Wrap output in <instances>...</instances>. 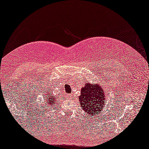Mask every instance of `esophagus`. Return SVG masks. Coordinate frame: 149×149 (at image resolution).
Wrapping results in <instances>:
<instances>
[{
	"label": "esophagus",
	"instance_id": "1",
	"mask_svg": "<svg viewBox=\"0 0 149 149\" xmlns=\"http://www.w3.org/2000/svg\"><path fill=\"white\" fill-rule=\"evenodd\" d=\"M68 95H71V94H68Z\"/></svg>",
	"mask_w": 149,
	"mask_h": 149
}]
</instances>
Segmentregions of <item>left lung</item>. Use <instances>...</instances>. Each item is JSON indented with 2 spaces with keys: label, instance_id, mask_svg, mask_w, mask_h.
<instances>
[{
  "label": "left lung",
  "instance_id": "obj_1",
  "mask_svg": "<svg viewBox=\"0 0 149 149\" xmlns=\"http://www.w3.org/2000/svg\"><path fill=\"white\" fill-rule=\"evenodd\" d=\"M103 90L99 85H92L89 83L81 89V94L79 97L81 106L91 117L97 115L107 102L104 100L105 94Z\"/></svg>",
  "mask_w": 149,
  "mask_h": 149
}]
</instances>
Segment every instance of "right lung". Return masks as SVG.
Here are the masks:
<instances>
[{"label": "right lung", "mask_w": 149, "mask_h": 149, "mask_svg": "<svg viewBox=\"0 0 149 149\" xmlns=\"http://www.w3.org/2000/svg\"><path fill=\"white\" fill-rule=\"evenodd\" d=\"M49 93H50L49 94ZM54 97H56V96H54ZM44 99H45V100H44L45 101H47V102H45V103H48V104L50 103L51 107H52V106H53V102H56V97H52V93H51V91H49H49H48V95H47V96L45 95ZM47 107H48V106H47Z\"/></svg>", "instance_id": "obj_1"}]
</instances>
